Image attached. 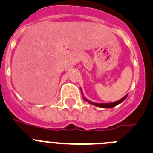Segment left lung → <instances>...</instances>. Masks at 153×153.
<instances>
[{
	"label": "left lung",
	"mask_w": 153,
	"mask_h": 153,
	"mask_svg": "<svg viewBox=\"0 0 153 153\" xmlns=\"http://www.w3.org/2000/svg\"><path fill=\"white\" fill-rule=\"evenodd\" d=\"M127 96H128V94H126V95H125L123 98H121L120 100H117V101H116V102L108 103V104H97V103H93V102H92V101H90L89 100H88V99H86V98H85V97H84V100H86V101L89 103V104H92V105H96V106H98V107H100V108H113V107H115V106H117V105L120 104L121 102H123V101L125 100V98L127 97Z\"/></svg>",
	"instance_id": "obj_1"
}]
</instances>
